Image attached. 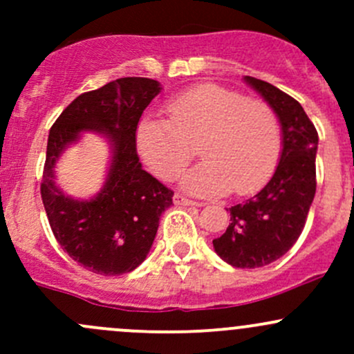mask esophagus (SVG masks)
Instances as JSON below:
<instances>
[{
	"instance_id": "obj_1",
	"label": "esophagus",
	"mask_w": 354,
	"mask_h": 354,
	"mask_svg": "<svg viewBox=\"0 0 354 354\" xmlns=\"http://www.w3.org/2000/svg\"><path fill=\"white\" fill-rule=\"evenodd\" d=\"M173 202H174V205H200V203L194 202V200H190L187 197H183V195H180V194L174 195Z\"/></svg>"
}]
</instances>
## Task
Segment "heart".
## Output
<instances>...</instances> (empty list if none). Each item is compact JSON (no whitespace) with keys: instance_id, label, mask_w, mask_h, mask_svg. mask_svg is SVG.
<instances>
[{"instance_id":"1","label":"heart","mask_w":354,"mask_h":354,"mask_svg":"<svg viewBox=\"0 0 354 354\" xmlns=\"http://www.w3.org/2000/svg\"><path fill=\"white\" fill-rule=\"evenodd\" d=\"M166 114L167 121L145 118L137 128L138 152L160 180H174L197 147L203 162L181 178L194 195H252L272 176L281 127L267 102L203 84L171 99Z\"/></svg>"}]
</instances>
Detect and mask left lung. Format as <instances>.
Wrapping results in <instances>:
<instances>
[{
    "mask_svg": "<svg viewBox=\"0 0 354 354\" xmlns=\"http://www.w3.org/2000/svg\"><path fill=\"white\" fill-rule=\"evenodd\" d=\"M274 109L283 130V151L269 183L245 203L231 207V223L212 241L217 255L233 267L255 269L284 255L301 234L317 190L319 133L301 104L269 82L245 77Z\"/></svg>",
    "mask_w": 354,
    "mask_h": 354,
    "instance_id": "1",
    "label": "left lung"
}]
</instances>
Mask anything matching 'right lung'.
<instances>
[{"label": "right lung", "instance_id": "right-lung-1", "mask_svg": "<svg viewBox=\"0 0 354 354\" xmlns=\"http://www.w3.org/2000/svg\"><path fill=\"white\" fill-rule=\"evenodd\" d=\"M160 88L152 78H118L78 95L49 131L41 183L49 226L68 255L94 274L137 269L151 252L160 214L173 203V190L142 169L135 144L142 113ZM84 131L102 134L111 147L105 185L88 201L71 199L54 181L55 160Z\"/></svg>", "mask_w": 354, "mask_h": 354}]
</instances>
